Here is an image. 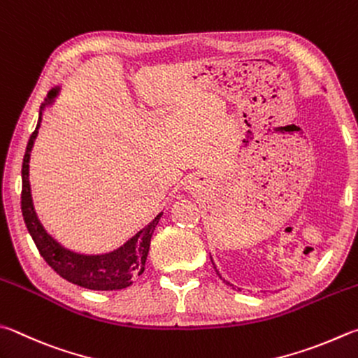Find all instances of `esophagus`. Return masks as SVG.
<instances>
[{"label":"esophagus","mask_w":358,"mask_h":358,"mask_svg":"<svg viewBox=\"0 0 358 358\" xmlns=\"http://www.w3.org/2000/svg\"><path fill=\"white\" fill-rule=\"evenodd\" d=\"M199 187H200V183H199V178H189L187 180V183H186V189L187 191H199Z\"/></svg>","instance_id":"esophagus-1"}]
</instances>
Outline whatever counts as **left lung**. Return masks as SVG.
Returning a JSON list of instances; mask_svg holds the SVG:
<instances>
[{"instance_id":"1","label":"left lung","mask_w":358,"mask_h":358,"mask_svg":"<svg viewBox=\"0 0 358 358\" xmlns=\"http://www.w3.org/2000/svg\"><path fill=\"white\" fill-rule=\"evenodd\" d=\"M211 262H213V259H211ZM214 269H216V266H214ZM216 272H217V269H216ZM217 275L220 277V274H219V272H217ZM220 278H222V277H220ZM224 282H225V280H224ZM225 283H227V285H230V287H233V285H231L230 282H225ZM233 288H235V287H233ZM238 291H239V288H238Z\"/></svg>"}]
</instances>
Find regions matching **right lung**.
I'll list each match as a JSON object with an SVG mask.
<instances>
[{
	"instance_id": "right-lung-1",
	"label": "right lung",
	"mask_w": 358,
	"mask_h": 358,
	"mask_svg": "<svg viewBox=\"0 0 358 358\" xmlns=\"http://www.w3.org/2000/svg\"><path fill=\"white\" fill-rule=\"evenodd\" d=\"M57 92H59V87L51 89L48 96L45 99V103H42L37 127L34 133L31 134L28 145H26L22 166V213L26 229H28L32 241L36 243L45 262L67 282L94 291H115L128 288L134 278L141 275L145 269L150 239L162 213H159L144 229L136 233L133 238H129L119 249L108 253H100V255H86V253H76L66 249L53 236L48 235L37 217L34 205H32L29 185L31 150L37 138L38 128H41L43 109L53 101Z\"/></svg>"
}]
</instances>
